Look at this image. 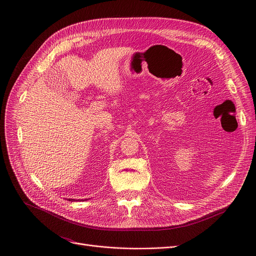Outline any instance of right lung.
<instances>
[{"label": "right lung", "mask_w": 256, "mask_h": 256, "mask_svg": "<svg viewBox=\"0 0 256 256\" xmlns=\"http://www.w3.org/2000/svg\"><path fill=\"white\" fill-rule=\"evenodd\" d=\"M68 202H76V200H72V198H68ZM81 202V200H80Z\"/></svg>", "instance_id": "add662e5"}]
</instances>
